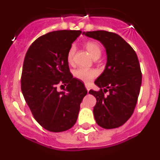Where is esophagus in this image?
<instances>
[{"label": "esophagus", "mask_w": 160, "mask_h": 160, "mask_svg": "<svg viewBox=\"0 0 160 160\" xmlns=\"http://www.w3.org/2000/svg\"><path fill=\"white\" fill-rule=\"evenodd\" d=\"M86 88H87V91L89 92V90H90V86H89V85H87V84H86Z\"/></svg>", "instance_id": "1"}]
</instances>
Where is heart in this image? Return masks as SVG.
I'll list each match as a JSON object with an SVG mask.
<instances>
[{
  "label": "heart",
  "instance_id": "1",
  "mask_svg": "<svg viewBox=\"0 0 160 160\" xmlns=\"http://www.w3.org/2000/svg\"><path fill=\"white\" fill-rule=\"evenodd\" d=\"M85 47L87 48V51L89 52V53L93 58L96 57H100L102 53L101 47L97 42H87L85 44ZM74 53H75V47L73 46H70L67 53V61L69 63L72 62ZM73 76L76 78L79 79L84 82H89L94 78V77L96 76V72L93 70H88V69H85V68H78L73 71Z\"/></svg>",
  "mask_w": 160,
  "mask_h": 160
}]
</instances>
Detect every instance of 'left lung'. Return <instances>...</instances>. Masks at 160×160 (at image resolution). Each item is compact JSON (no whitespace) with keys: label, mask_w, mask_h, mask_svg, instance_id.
I'll return each instance as SVG.
<instances>
[{"label":"left lung","mask_w":160,"mask_h":160,"mask_svg":"<svg viewBox=\"0 0 160 160\" xmlns=\"http://www.w3.org/2000/svg\"><path fill=\"white\" fill-rule=\"evenodd\" d=\"M83 34L99 41L107 51L105 70L94 82L100 90L89 91L97 100L93 111L94 118L102 128H118L132 115L140 91L142 73L137 54L114 32L97 30Z\"/></svg>","instance_id":"obj_1"}]
</instances>
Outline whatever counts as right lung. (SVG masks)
<instances>
[{"label":"right lung","mask_w":160,"mask_h":160,"mask_svg":"<svg viewBox=\"0 0 160 160\" xmlns=\"http://www.w3.org/2000/svg\"><path fill=\"white\" fill-rule=\"evenodd\" d=\"M81 30H58L39 37L26 52L21 87L37 122L46 130L62 132L77 121L80 104L87 90L73 78L67 53ZM66 85L65 92L57 88Z\"/></svg>","instance_id":"right-lung-1"}]
</instances>
